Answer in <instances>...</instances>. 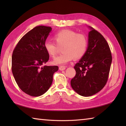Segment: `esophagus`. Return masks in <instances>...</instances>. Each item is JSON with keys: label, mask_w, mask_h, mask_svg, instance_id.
<instances>
[{"label": "esophagus", "mask_w": 126, "mask_h": 126, "mask_svg": "<svg viewBox=\"0 0 126 126\" xmlns=\"http://www.w3.org/2000/svg\"><path fill=\"white\" fill-rule=\"evenodd\" d=\"M59 69L60 70V71H63V70L65 69V66H60V67H59Z\"/></svg>", "instance_id": "esophagus-1"}]
</instances>
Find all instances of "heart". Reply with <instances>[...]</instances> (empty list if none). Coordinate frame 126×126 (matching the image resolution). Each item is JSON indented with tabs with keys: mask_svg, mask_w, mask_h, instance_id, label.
<instances>
[{
	"mask_svg": "<svg viewBox=\"0 0 126 126\" xmlns=\"http://www.w3.org/2000/svg\"><path fill=\"white\" fill-rule=\"evenodd\" d=\"M53 38L56 44L50 41H46L44 43L46 52L52 58H54L58 54V47H62V52L63 53L53 60L52 63L54 64H65L74 58H82L86 52L88 40L84 34L65 29L55 33Z\"/></svg>",
	"mask_w": 126,
	"mask_h": 126,
	"instance_id": "obj_1",
	"label": "heart"
}]
</instances>
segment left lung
I'll use <instances>...</instances> for the list:
<instances>
[{
	"label": "left lung",
	"mask_w": 126,
	"mask_h": 126,
	"mask_svg": "<svg viewBox=\"0 0 126 126\" xmlns=\"http://www.w3.org/2000/svg\"><path fill=\"white\" fill-rule=\"evenodd\" d=\"M90 29L88 48L74 67L76 74L71 81L72 88L84 97L95 94L105 86L112 60L105 38L96 30L92 27Z\"/></svg>",
	"instance_id": "1"
}]
</instances>
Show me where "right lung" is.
Listing matches in <instances>:
<instances>
[{
	"instance_id": "add662e5",
	"label": "right lung",
	"mask_w": 126,
	"mask_h": 126,
	"mask_svg": "<svg viewBox=\"0 0 126 126\" xmlns=\"http://www.w3.org/2000/svg\"><path fill=\"white\" fill-rule=\"evenodd\" d=\"M52 31L50 27H35L21 38L13 52L12 71L17 84L27 94L40 96L50 88L57 65H44L49 55L44 43Z\"/></svg>"
}]
</instances>
